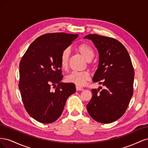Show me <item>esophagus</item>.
Here are the masks:
<instances>
[{
  "label": "esophagus",
  "instance_id": "obj_1",
  "mask_svg": "<svg viewBox=\"0 0 148 148\" xmlns=\"http://www.w3.org/2000/svg\"><path fill=\"white\" fill-rule=\"evenodd\" d=\"M76 89H77V91H83V88L82 87H79L78 86H76Z\"/></svg>",
  "mask_w": 148,
  "mask_h": 148
}]
</instances>
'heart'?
<instances>
[{"label":"heart","instance_id":"obj_1","mask_svg":"<svg viewBox=\"0 0 148 148\" xmlns=\"http://www.w3.org/2000/svg\"><path fill=\"white\" fill-rule=\"evenodd\" d=\"M77 51L87 61H90L95 55L93 49L88 44L82 43L77 47ZM70 51L69 49H65L62 52L60 56V64L63 69H66L69 65ZM91 79V75L88 71H72L67 75L65 80L69 83L75 84L77 86H83Z\"/></svg>","mask_w":148,"mask_h":148}]
</instances>
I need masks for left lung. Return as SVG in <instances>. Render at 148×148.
I'll use <instances>...</instances> for the list:
<instances>
[{"label": "left lung", "mask_w": 148, "mask_h": 148, "mask_svg": "<svg viewBox=\"0 0 148 148\" xmlns=\"http://www.w3.org/2000/svg\"><path fill=\"white\" fill-rule=\"evenodd\" d=\"M99 52V65L93 82L104 88L92 89V97L86 106L91 117L103 123L118 120L127 110L133 94L135 72L130 57L123 44L112 38L88 34Z\"/></svg>", "instance_id": "left-lung-1"}]
</instances>
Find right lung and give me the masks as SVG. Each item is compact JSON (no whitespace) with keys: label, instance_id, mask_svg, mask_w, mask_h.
Returning <instances> with one entry per match:
<instances>
[{"label":"right lung","instance_id":"1","mask_svg":"<svg viewBox=\"0 0 148 148\" xmlns=\"http://www.w3.org/2000/svg\"><path fill=\"white\" fill-rule=\"evenodd\" d=\"M78 36L44 34L30 44L21 58L18 87L22 101L29 115L39 122L50 123L59 119L66 99L76 91L73 83L60 82L63 75L59 60L62 52Z\"/></svg>","mask_w":148,"mask_h":148}]
</instances>
